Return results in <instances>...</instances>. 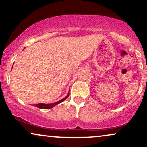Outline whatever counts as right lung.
<instances>
[{"label":"right lung","instance_id":"1","mask_svg":"<svg viewBox=\"0 0 147 147\" xmlns=\"http://www.w3.org/2000/svg\"><path fill=\"white\" fill-rule=\"evenodd\" d=\"M68 96H69V94H68V95L66 96L65 98H64L63 99H62L61 100H59V101H58L57 102H55V103H53V104H33L34 106H36V107L39 108H41V109H49V108H53V106H55V105H57V104L61 103L63 101H64L66 98H68Z\"/></svg>","mask_w":147,"mask_h":147}]
</instances>
